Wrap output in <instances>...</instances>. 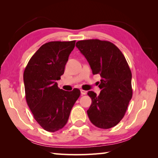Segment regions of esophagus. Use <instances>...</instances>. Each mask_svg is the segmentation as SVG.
<instances>
[{
    "label": "esophagus",
    "mask_w": 158,
    "mask_h": 158,
    "mask_svg": "<svg viewBox=\"0 0 158 158\" xmlns=\"http://www.w3.org/2000/svg\"><path fill=\"white\" fill-rule=\"evenodd\" d=\"M87 93V91H85V90H81V94L82 95H85Z\"/></svg>",
    "instance_id": "34e87169"
}]
</instances>
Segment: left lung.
I'll use <instances>...</instances> for the list:
<instances>
[{"label": "left lung", "mask_w": 158, "mask_h": 158, "mask_svg": "<svg viewBox=\"0 0 158 158\" xmlns=\"http://www.w3.org/2000/svg\"><path fill=\"white\" fill-rule=\"evenodd\" d=\"M89 62L93 74L102 77L100 95L89 91L92 103L88 116L96 127L109 129L121 121L132 97V73L126 59L109 41L85 40L76 43Z\"/></svg>", "instance_id": "left-lung-1"}]
</instances>
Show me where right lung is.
<instances>
[{
  "instance_id": "obj_1",
  "label": "right lung",
  "mask_w": 158,
  "mask_h": 158,
  "mask_svg": "<svg viewBox=\"0 0 158 158\" xmlns=\"http://www.w3.org/2000/svg\"><path fill=\"white\" fill-rule=\"evenodd\" d=\"M75 40L49 42L31 57L23 73L26 100L38 124L54 132L65 126L80 90L65 91L58 87Z\"/></svg>"
}]
</instances>
